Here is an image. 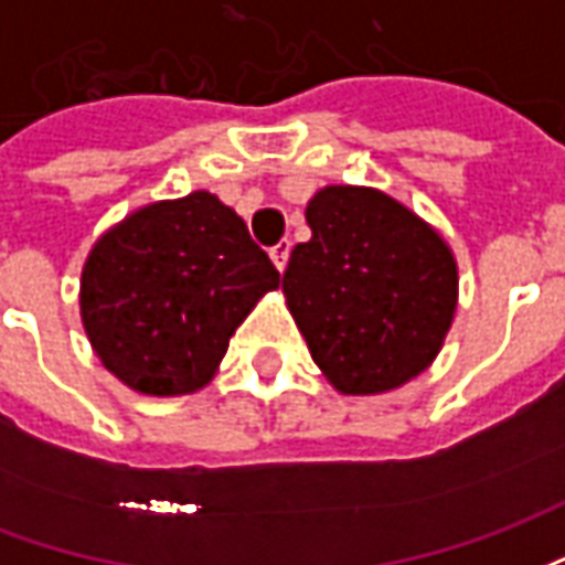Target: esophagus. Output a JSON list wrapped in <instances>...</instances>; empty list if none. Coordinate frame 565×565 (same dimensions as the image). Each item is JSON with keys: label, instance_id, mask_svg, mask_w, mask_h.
<instances>
[{"label": "esophagus", "instance_id": "34e87169", "mask_svg": "<svg viewBox=\"0 0 565 565\" xmlns=\"http://www.w3.org/2000/svg\"><path fill=\"white\" fill-rule=\"evenodd\" d=\"M269 257H271V263H275V269L278 271L287 269V259H290V242H287V238H284V242H278V245L269 250Z\"/></svg>", "mask_w": 565, "mask_h": 565}]
</instances>
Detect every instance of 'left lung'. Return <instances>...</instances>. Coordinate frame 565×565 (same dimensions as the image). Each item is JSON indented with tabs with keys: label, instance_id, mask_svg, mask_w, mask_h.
<instances>
[{
	"label": "left lung",
	"instance_id": "1",
	"mask_svg": "<svg viewBox=\"0 0 565 565\" xmlns=\"http://www.w3.org/2000/svg\"><path fill=\"white\" fill-rule=\"evenodd\" d=\"M284 296L311 360L339 393L372 396L417 379L457 311V263L445 238L372 186H323L306 209Z\"/></svg>",
	"mask_w": 565,
	"mask_h": 565
}]
</instances>
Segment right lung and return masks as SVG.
Returning a JSON list of instances; mask_svg holds the SVG:
<instances>
[{
	"mask_svg": "<svg viewBox=\"0 0 565 565\" xmlns=\"http://www.w3.org/2000/svg\"><path fill=\"white\" fill-rule=\"evenodd\" d=\"M281 281L245 221L196 190L132 211L93 245L81 320L103 366L136 393L205 387L230 335Z\"/></svg>",
	"mask_w": 565,
	"mask_h": 565,
	"instance_id": "add662e5",
	"label": "right lung"
}]
</instances>
